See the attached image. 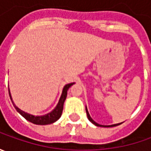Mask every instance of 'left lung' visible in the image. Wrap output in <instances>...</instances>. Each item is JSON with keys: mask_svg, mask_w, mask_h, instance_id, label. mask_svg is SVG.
Returning a JSON list of instances; mask_svg holds the SVG:
<instances>
[{"mask_svg": "<svg viewBox=\"0 0 151 151\" xmlns=\"http://www.w3.org/2000/svg\"><path fill=\"white\" fill-rule=\"evenodd\" d=\"M86 115H87V118H88V119H89V121L90 122H91L92 124L94 125H96V126H97V127H104V128H110V127H115V126H118V125L121 124V123L120 124H112V125H101V124H97V123H96L93 119L91 118L90 114H89V113H88V110H87V108H86Z\"/></svg>", "mask_w": 151, "mask_h": 151, "instance_id": "obj_1", "label": "left lung"}]
</instances>
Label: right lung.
Segmentation results:
<instances>
[{"label":"right lung","instance_id":"obj_1","mask_svg":"<svg viewBox=\"0 0 151 151\" xmlns=\"http://www.w3.org/2000/svg\"><path fill=\"white\" fill-rule=\"evenodd\" d=\"M75 84V82L73 83H69V84L65 85L63 88V91H62V94H61L60 98L59 100V102L58 104L56 105V107L50 112V113H48L47 114H44V115H41V116H35V115H32L30 113H27L22 110H21L20 108L17 107L14 104V102L12 101V95H11V92H10V90L9 91V95H10V98L12 101L13 105H14L16 110L20 113L21 115L26 119L27 121L31 122L34 124H38V125H47L50 124H53L56 122L58 119H60L61 117V114H62V112H63V107H64V103H65V101L66 99L67 96V91L69 90V88L72 86V85Z\"/></svg>","mask_w":151,"mask_h":151}]
</instances>
